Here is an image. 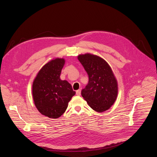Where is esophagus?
<instances>
[{
  "label": "esophagus",
  "instance_id": "34e87169",
  "mask_svg": "<svg viewBox=\"0 0 157 157\" xmlns=\"http://www.w3.org/2000/svg\"><path fill=\"white\" fill-rule=\"evenodd\" d=\"M81 91L80 89H79V90H78L76 91V95H78V96H80V95H81Z\"/></svg>",
  "mask_w": 157,
  "mask_h": 157
}]
</instances>
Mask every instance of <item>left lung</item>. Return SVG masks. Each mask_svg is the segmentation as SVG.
<instances>
[{
	"instance_id": "left-lung-1",
	"label": "left lung",
	"mask_w": 157,
	"mask_h": 157,
	"mask_svg": "<svg viewBox=\"0 0 157 157\" xmlns=\"http://www.w3.org/2000/svg\"><path fill=\"white\" fill-rule=\"evenodd\" d=\"M87 71L88 82L81 94L94 111L102 113L115 102L118 94V84L108 63L101 57L87 53L78 56Z\"/></svg>"
}]
</instances>
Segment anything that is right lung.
Here are the masks:
<instances>
[{"mask_svg":"<svg viewBox=\"0 0 157 157\" xmlns=\"http://www.w3.org/2000/svg\"><path fill=\"white\" fill-rule=\"evenodd\" d=\"M64 58H56L43 66L33 81L32 92L36 108L43 115L57 119L66 111L76 92L70 83L61 80Z\"/></svg>","mask_w":157,"mask_h":157,"instance_id":"add662e5","label":"right lung"}]
</instances>
